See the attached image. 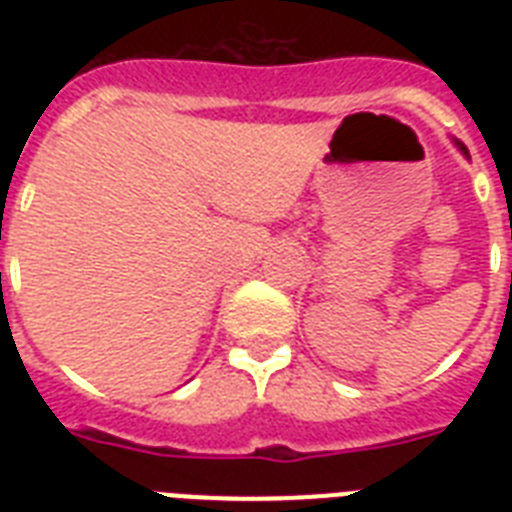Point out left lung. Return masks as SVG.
<instances>
[{
  "instance_id": "obj_1",
  "label": "left lung",
  "mask_w": 512,
  "mask_h": 512,
  "mask_svg": "<svg viewBox=\"0 0 512 512\" xmlns=\"http://www.w3.org/2000/svg\"><path fill=\"white\" fill-rule=\"evenodd\" d=\"M457 146H460V151H465V146H462V143H457ZM465 154H468V151H465Z\"/></svg>"
}]
</instances>
